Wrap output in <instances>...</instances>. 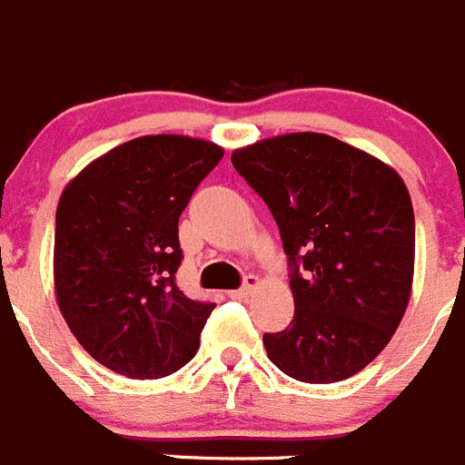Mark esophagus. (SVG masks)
<instances>
[{"mask_svg":"<svg viewBox=\"0 0 465 465\" xmlns=\"http://www.w3.org/2000/svg\"><path fill=\"white\" fill-rule=\"evenodd\" d=\"M258 285H261V279H258V276H253V274H249L244 279V283H242V288H237V291L230 292V297H232V300H246V297H249L251 292L258 288Z\"/></svg>","mask_w":465,"mask_h":465,"instance_id":"34e87169","label":"esophagus"}]
</instances>
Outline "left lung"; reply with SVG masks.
I'll list each match as a JSON object with an SVG mask.
<instances>
[{
  "mask_svg": "<svg viewBox=\"0 0 465 465\" xmlns=\"http://www.w3.org/2000/svg\"><path fill=\"white\" fill-rule=\"evenodd\" d=\"M232 165L265 200L291 267L295 316L262 336L302 382L355 376L390 343L411 300L415 214L390 165L325 134L237 149Z\"/></svg>",
  "mask_w": 465,
  "mask_h": 465,
  "instance_id": "left-lung-1",
  "label": "left lung"
}]
</instances>
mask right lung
Returning <instances> with one entry per match:
<instances>
[{
	"label": "right lung",
	"mask_w": 465,
	"mask_h": 465,
	"mask_svg": "<svg viewBox=\"0 0 465 465\" xmlns=\"http://www.w3.org/2000/svg\"><path fill=\"white\" fill-rule=\"evenodd\" d=\"M223 159L214 143L143 135L68 182L54 219V291L68 330L110 371L152 381L200 348L214 302L186 297L180 216Z\"/></svg>",
	"instance_id": "add662e5"
}]
</instances>
